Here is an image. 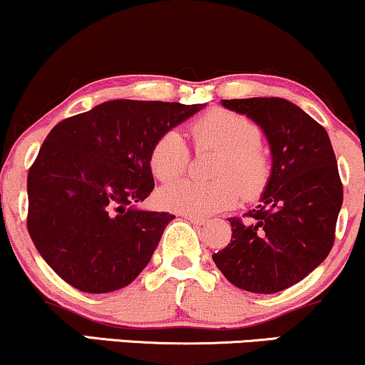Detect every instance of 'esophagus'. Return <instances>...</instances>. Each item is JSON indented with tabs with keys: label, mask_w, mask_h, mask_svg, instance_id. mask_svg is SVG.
I'll use <instances>...</instances> for the list:
<instances>
[{
	"label": "esophagus",
	"mask_w": 365,
	"mask_h": 365,
	"mask_svg": "<svg viewBox=\"0 0 365 365\" xmlns=\"http://www.w3.org/2000/svg\"><path fill=\"white\" fill-rule=\"evenodd\" d=\"M184 218H186L187 222H191L192 225H203L205 222H207V220H205V218H201V217H192V215H184Z\"/></svg>",
	"instance_id": "esophagus-1"
}]
</instances>
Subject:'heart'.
Returning <instances> with one entry per match:
<instances>
[{"instance_id":"obj_1","label":"heart","mask_w":365,"mask_h":365,"mask_svg":"<svg viewBox=\"0 0 365 365\" xmlns=\"http://www.w3.org/2000/svg\"><path fill=\"white\" fill-rule=\"evenodd\" d=\"M196 148L217 150L212 181H182L167 184L158 191V201L170 212L207 217L232 207L244 196L252 198L267 186L269 160L259 145L258 124L247 115L227 109H213L191 124ZM190 164V150L178 131L162 133L150 148L148 165L158 181L179 178ZM242 187L239 188L238 186Z\"/></svg>"}]
</instances>
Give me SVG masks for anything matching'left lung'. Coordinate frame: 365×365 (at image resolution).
<instances>
[{"label":"left lung","mask_w":365,"mask_h":365,"mask_svg":"<svg viewBox=\"0 0 365 365\" xmlns=\"http://www.w3.org/2000/svg\"><path fill=\"white\" fill-rule=\"evenodd\" d=\"M252 119L267 136L272 170L261 203L230 218L232 239L213 255L230 284L255 294L289 289L329 255L344 187L327 130L292 102L278 97L222 101Z\"/></svg>","instance_id":"1"}]
</instances>
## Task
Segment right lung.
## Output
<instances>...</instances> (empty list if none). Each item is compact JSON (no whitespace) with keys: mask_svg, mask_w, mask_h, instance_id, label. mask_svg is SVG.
I'll list each match as a JSON object with an SVG mask.
<instances>
[{"mask_svg":"<svg viewBox=\"0 0 365 365\" xmlns=\"http://www.w3.org/2000/svg\"><path fill=\"white\" fill-rule=\"evenodd\" d=\"M203 107L118 98L51 130L29 170L27 227L64 282L107 294L147 267L174 218L136 207L155 186L150 148Z\"/></svg>","mask_w":365,"mask_h":365,"instance_id":"add662e5","label":"right lung"}]
</instances>
